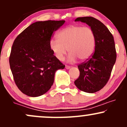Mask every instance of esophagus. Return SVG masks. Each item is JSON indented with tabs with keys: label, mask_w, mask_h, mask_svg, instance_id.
I'll return each instance as SVG.
<instances>
[{
	"label": "esophagus",
	"mask_w": 127,
	"mask_h": 127,
	"mask_svg": "<svg viewBox=\"0 0 127 127\" xmlns=\"http://www.w3.org/2000/svg\"><path fill=\"white\" fill-rule=\"evenodd\" d=\"M65 67H66V69H70V66H68V65H66V66H65Z\"/></svg>",
	"instance_id": "1"
}]
</instances>
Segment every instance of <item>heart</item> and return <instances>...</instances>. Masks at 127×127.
I'll use <instances>...</instances> for the list:
<instances>
[{
    "label": "heart",
    "instance_id": "b5f03b06",
    "mask_svg": "<svg viewBox=\"0 0 127 127\" xmlns=\"http://www.w3.org/2000/svg\"><path fill=\"white\" fill-rule=\"evenodd\" d=\"M57 39L50 41V48L58 60L62 61L68 51L70 53L68 61L74 62L77 58L80 61L89 59L94 52L95 35L89 27L70 25L57 34Z\"/></svg>",
    "mask_w": 127,
    "mask_h": 127
}]
</instances>
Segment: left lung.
<instances>
[{
	"label": "left lung",
	"mask_w": 127,
	"mask_h": 127,
	"mask_svg": "<svg viewBox=\"0 0 127 127\" xmlns=\"http://www.w3.org/2000/svg\"><path fill=\"white\" fill-rule=\"evenodd\" d=\"M75 21L87 24L95 35V50L89 59L78 65L80 76L74 83L82 91H98L108 81L116 60V50L113 34L102 22L93 17L77 18Z\"/></svg>",
	"instance_id": "obj_1"
}]
</instances>
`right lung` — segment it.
I'll return each instance as SVG.
<instances>
[{
    "label": "right lung",
    "instance_id": "1",
    "mask_svg": "<svg viewBox=\"0 0 127 127\" xmlns=\"http://www.w3.org/2000/svg\"><path fill=\"white\" fill-rule=\"evenodd\" d=\"M65 21H39L32 24L14 39L9 63L16 85L24 94L38 97L47 93L55 73L65 67L53 55L50 41Z\"/></svg>",
    "mask_w": 127,
    "mask_h": 127
}]
</instances>
